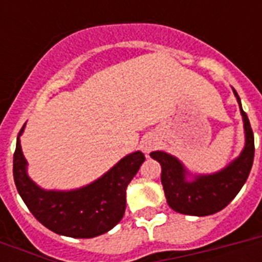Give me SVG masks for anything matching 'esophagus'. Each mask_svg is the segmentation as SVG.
Segmentation results:
<instances>
[{
  "label": "esophagus",
  "instance_id": "34e87169",
  "mask_svg": "<svg viewBox=\"0 0 262 262\" xmlns=\"http://www.w3.org/2000/svg\"><path fill=\"white\" fill-rule=\"evenodd\" d=\"M155 145H156L155 141H147V143H144V145H143L144 152H149L152 148H155Z\"/></svg>",
  "mask_w": 262,
  "mask_h": 262
}]
</instances>
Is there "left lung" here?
Listing matches in <instances>:
<instances>
[{
  "instance_id": "8db88e82",
  "label": "left lung",
  "mask_w": 262,
  "mask_h": 262,
  "mask_svg": "<svg viewBox=\"0 0 262 262\" xmlns=\"http://www.w3.org/2000/svg\"><path fill=\"white\" fill-rule=\"evenodd\" d=\"M234 95L244 118L245 148L227 167L215 174L195 175L193 181H187L186 168L177 158L162 151L151 152L152 159L162 166L164 194L175 212L190 216L213 215L227 207L246 182L254 159V135L235 90Z\"/></svg>"
}]
</instances>
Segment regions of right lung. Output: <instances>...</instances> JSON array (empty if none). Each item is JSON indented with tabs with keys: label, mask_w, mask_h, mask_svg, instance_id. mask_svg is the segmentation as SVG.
Here are the masks:
<instances>
[{
	"label": "right lung",
	"mask_w": 262,
	"mask_h": 262,
	"mask_svg": "<svg viewBox=\"0 0 262 262\" xmlns=\"http://www.w3.org/2000/svg\"><path fill=\"white\" fill-rule=\"evenodd\" d=\"M13 155V178L31 213L55 234L72 238H94L118 224L126 208V187L144 163L143 152L121 159L106 174L76 190H45L27 174V160L18 137Z\"/></svg>",
	"instance_id": "add662e5"
}]
</instances>
